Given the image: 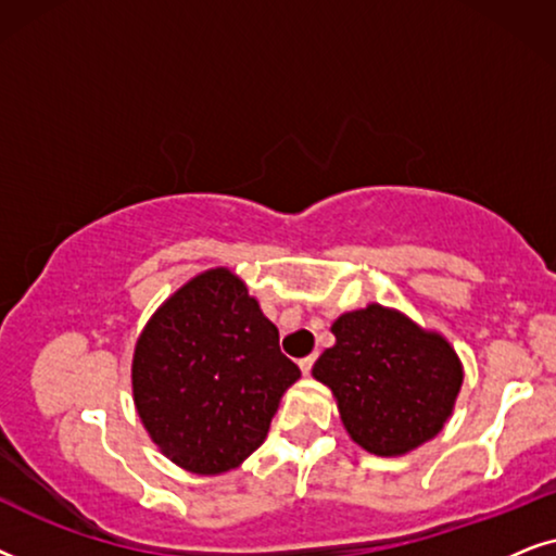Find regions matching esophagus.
<instances>
[{
	"label": "esophagus",
	"mask_w": 556,
	"mask_h": 556,
	"mask_svg": "<svg viewBox=\"0 0 556 556\" xmlns=\"http://www.w3.org/2000/svg\"><path fill=\"white\" fill-rule=\"evenodd\" d=\"M313 366H315V355H307V358H300V371L302 374H309L313 371Z\"/></svg>",
	"instance_id": "obj_1"
}]
</instances>
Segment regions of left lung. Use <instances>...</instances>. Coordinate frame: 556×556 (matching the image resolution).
<instances>
[{"mask_svg": "<svg viewBox=\"0 0 556 556\" xmlns=\"http://www.w3.org/2000/svg\"><path fill=\"white\" fill-rule=\"evenodd\" d=\"M313 376L332 389L353 442L374 455H404L445 425L463 366L438 332L381 305L340 315Z\"/></svg>", "mask_w": 556, "mask_h": 556, "instance_id": "obj_1", "label": "left lung"}]
</instances>
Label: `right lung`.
I'll list each match as a JSON object with an SVG mask.
<instances>
[{
	"label": "right lung",
	"instance_id": "right-lung-1",
	"mask_svg": "<svg viewBox=\"0 0 556 556\" xmlns=\"http://www.w3.org/2000/svg\"><path fill=\"white\" fill-rule=\"evenodd\" d=\"M298 379L300 368L279 351V330L228 269L177 290L147 323L131 364L152 442L198 476L247 460Z\"/></svg>",
	"mask_w": 556,
	"mask_h": 556
}]
</instances>
